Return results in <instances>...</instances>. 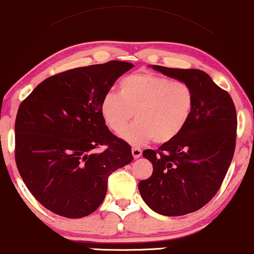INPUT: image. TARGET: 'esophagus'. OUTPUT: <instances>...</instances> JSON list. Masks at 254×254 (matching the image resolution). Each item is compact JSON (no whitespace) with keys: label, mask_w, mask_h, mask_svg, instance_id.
<instances>
[{"label":"esophagus","mask_w":254,"mask_h":254,"mask_svg":"<svg viewBox=\"0 0 254 254\" xmlns=\"http://www.w3.org/2000/svg\"><path fill=\"white\" fill-rule=\"evenodd\" d=\"M132 156L134 159H138L142 156V150L138 149V147H132Z\"/></svg>","instance_id":"obj_1"}]
</instances>
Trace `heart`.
<instances>
[{"label":"heart","mask_w":254,"mask_h":254,"mask_svg":"<svg viewBox=\"0 0 254 254\" xmlns=\"http://www.w3.org/2000/svg\"><path fill=\"white\" fill-rule=\"evenodd\" d=\"M193 91L188 83L150 72L124 77L117 92L102 98L99 111L108 127L120 132L135 112L136 121L121 133L133 145L150 140L164 144L182 132L193 110Z\"/></svg>","instance_id":"obj_1"}]
</instances>
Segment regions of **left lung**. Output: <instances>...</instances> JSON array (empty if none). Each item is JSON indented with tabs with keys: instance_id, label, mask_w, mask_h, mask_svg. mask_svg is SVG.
Here are the masks:
<instances>
[{
	"instance_id": "obj_1",
	"label": "left lung",
	"mask_w": 254,
	"mask_h": 254,
	"mask_svg": "<svg viewBox=\"0 0 254 254\" xmlns=\"http://www.w3.org/2000/svg\"><path fill=\"white\" fill-rule=\"evenodd\" d=\"M151 68L188 83L194 104L188 124L158 150H145L152 163L150 178L138 189L147 206L163 216L177 217L206 205L219 190L236 147L237 112L229 92L198 69Z\"/></svg>"
}]
</instances>
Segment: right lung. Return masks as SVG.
<instances>
[{
  "mask_svg": "<svg viewBox=\"0 0 254 254\" xmlns=\"http://www.w3.org/2000/svg\"><path fill=\"white\" fill-rule=\"evenodd\" d=\"M133 64L110 61L44 79L18 108L15 160L28 190L65 218L89 216L104 200L108 178L133 160L131 146L115 136L99 105ZM103 145V153L93 150Z\"/></svg>",
  "mask_w": 254,
  "mask_h": 254,
  "instance_id": "obj_1",
  "label": "right lung"
}]
</instances>
